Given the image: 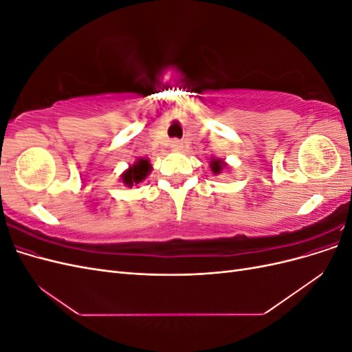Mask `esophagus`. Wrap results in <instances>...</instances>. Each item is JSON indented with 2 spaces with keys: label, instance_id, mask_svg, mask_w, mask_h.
Wrapping results in <instances>:
<instances>
[{
  "label": "esophagus",
  "instance_id": "obj_1",
  "mask_svg": "<svg viewBox=\"0 0 352 352\" xmlns=\"http://www.w3.org/2000/svg\"><path fill=\"white\" fill-rule=\"evenodd\" d=\"M170 148H172L173 151H179V150H182V148H184V142L179 141V140H173L172 142H170Z\"/></svg>",
  "mask_w": 352,
  "mask_h": 352
}]
</instances>
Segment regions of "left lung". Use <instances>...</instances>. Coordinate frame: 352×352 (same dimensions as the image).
Listing matches in <instances>:
<instances>
[{
  "label": "left lung",
  "instance_id": "8db88e82",
  "mask_svg": "<svg viewBox=\"0 0 352 352\" xmlns=\"http://www.w3.org/2000/svg\"><path fill=\"white\" fill-rule=\"evenodd\" d=\"M210 168H211V172L214 173V175H220V173H223V170L226 168V163L223 162L221 158L212 157L211 162H210Z\"/></svg>",
  "mask_w": 352,
  "mask_h": 352
}]
</instances>
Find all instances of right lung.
<instances>
[{"instance_id": "right-lung-1", "label": "right lung", "mask_w": 352, "mask_h": 352, "mask_svg": "<svg viewBox=\"0 0 352 352\" xmlns=\"http://www.w3.org/2000/svg\"><path fill=\"white\" fill-rule=\"evenodd\" d=\"M151 168L153 167H151V164H150V162H148V160L138 158L136 162L122 175V182L129 188L133 186V185L141 184L142 180H145V177L150 175Z\"/></svg>"}]
</instances>
